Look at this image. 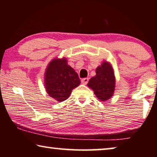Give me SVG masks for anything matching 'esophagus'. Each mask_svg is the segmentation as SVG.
<instances>
[{
  "mask_svg": "<svg viewBox=\"0 0 157 157\" xmlns=\"http://www.w3.org/2000/svg\"><path fill=\"white\" fill-rule=\"evenodd\" d=\"M81 82H82V83L83 84H86L87 83H88V82H89V78H85L82 79Z\"/></svg>",
  "mask_w": 157,
  "mask_h": 157,
  "instance_id": "34e87169",
  "label": "esophagus"
}]
</instances>
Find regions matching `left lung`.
Instances as JSON below:
<instances>
[{"mask_svg":"<svg viewBox=\"0 0 157 157\" xmlns=\"http://www.w3.org/2000/svg\"><path fill=\"white\" fill-rule=\"evenodd\" d=\"M96 75L87 84L93 89L95 95L101 101H106L113 96L115 91L116 78L113 69L109 63L103 62L96 68Z\"/></svg>","mask_w":157,"mask_h":157,"instance_id":"1","label":"left lung"}]
</instances>
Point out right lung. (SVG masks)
<instances>
[{"label":"right lung","instance_id":"obj_1","mask_svg":"<svg viewBox=\"0 0 157 157\" xmlns=\"http://www.w3.org/2000/svg\"><path fill=\"white\" fill-rule=\"evenodd\" d=\"M44 78L48 94L59 102L68 99L72 90L80 84L78 73L68 65L64 57L52 59L47 66Z\"/></svg>","mask_w":157,"mask_h":157}]
</instances>
